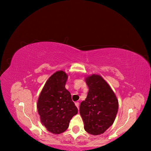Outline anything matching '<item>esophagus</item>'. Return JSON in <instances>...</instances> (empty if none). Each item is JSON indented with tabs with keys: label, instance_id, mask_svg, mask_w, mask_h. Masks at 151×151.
I'll use <instances>...</instances> for the list:
<instances>
[{
	"label": "esophagus",
	"instance_id": "obj_1",
	"mask_svg": "<svg viewBox=\"0 0 151 151\" xmlns=\"http://www.w3.org/2000/svg\"><path fill=\"white\" fill-rule=\"evenodd\" d=\"M75 105L76 106V107H77L78 109L79 108V103H78V102H76V103H75Z\"/></svg>",
	"mask_w": 151,
	"mask_h": 151
}]
</instances>
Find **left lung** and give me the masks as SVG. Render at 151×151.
I'll list each match as a JSON object with an SVG mask.
<instances>
[{"label":"left lung","mask_w":151,"mask_h":151,"mask_svg":"<svg viewBox=\"0 0 151 151\" xmlns=\"http://www.w3.org/2000/svg\"><path fill=\"white\" fill-rule=\"evenodd\" d=\"M88 92L80 105V114L85 131L89 134H103L113 124L119 103L108 83L101 76L93 75L86 78Z\"/></svg>","instance_id":"left-lung-1"}]
</instances>
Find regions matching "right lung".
<instances>
[{
    "mask_svg": "<svg viewBox=\"0 0 151 151\" xmlns=\"http://www.w3.org/2000/svg\"><path fill=\"white\" fill-rule=\"evenodd\" d=\"M67 75L57 71L48 79L39 97L37 109L40 121L47 131L53 134L65 132L78 109L65 88Z\"/></svg>",
    "mask_w": 151,
    "mask_h": 151,
    "instance_id": "1",
    "label": "right lung"
}]
</instances>
